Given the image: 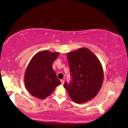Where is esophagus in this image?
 I'll return each mask as SVG.
<instances>
[{"label": "esophagus", "mask_w": 128, "mask_h": 128, "mask_svg": "<svg viewBox=\"0 0 128 128\" xmlns=\"http://www.w3.org/2000/svg\"><path fill=\"white\" fill-rule=\"evenodd\" d=\"M60 82H61V84H64V80H60Z\"/></svg>", "instance_id": "1"}]
</instances>
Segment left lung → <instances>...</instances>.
<instances>
[{
  "label": "left lung",
  "mask_w": 128,
  "mask_h": 128,
  "mask_svg": "<svg viewBox=\"0 0 128 128\" xmlns=\"http://www.w3.org/2000/svg\"><path fill=\"white\" fill-rule=\"evenodd\" d=\"M68 60L72 76L70 84L64 87L70 97L77 104L93 99L101 89L104 70L100 60L87 48H80L68 52Z\"/></svg>",
  "instance_id": "obj_1"
}]
</instances>
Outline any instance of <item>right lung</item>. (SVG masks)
<instances>
[{"label": "right lung", "mask_w": 128, "mask_h": 128, "mask_svg": "<svg viewBox=\"0 0 128 128\" xmlns=\"http://www.w3.org/2000/svg\"><path fill=\"white\" fill-rule=\"evenodd\" d=\"M59 54L58 52L44 50L31 60L26 70L24 82L27 90L32 96L44 99L61 84L52 67Z\"/></svg>", "instance_id": "add662e5"}]
</instances>
